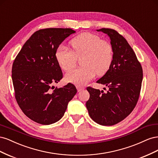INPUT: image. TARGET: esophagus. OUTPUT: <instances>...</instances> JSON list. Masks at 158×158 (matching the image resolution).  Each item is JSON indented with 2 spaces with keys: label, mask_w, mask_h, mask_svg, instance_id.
I'll use <instances>...</instances> for the list:
<instances>
[{
  "label": "esophagus",
  "mask_w": 158,
  "mask_h": 158,
  "mask_svg": "<svg viewBox=\"0 0 158 158\" xmlns=\"http://www.w3.org/2000/svg\"><path fill=\"white\" fill-rule=\"evenodd\" d=\"M76 88H77L78 92H81L82 90L84 89V87H81V86H79V85H77V86H76Z\"/></svg>",
  "instance_id": "obj_1"
}]
</instances>
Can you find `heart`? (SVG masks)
<instances>
[{
  "instance_id": "1",
  "label": "heart",
  "mask_w": 158,
  "mask_h": 158,
  "mask_svg": "<svg viewBox=\"0 0 158 158\" xmlns=\"http://www.w3.org/2000/svg\"><path fill=\"white\" fill-rule=\"evenodd\" d=\"M72 51L59 46L55 58L61 69L69 71L76 64V58L81 56V68L72 70L65 76L66 81L77 85L87 84L96 74H106L113 59L112 45L93 33L84 32L76 36L70 42Z\"/></svg>"
}]
</instances>
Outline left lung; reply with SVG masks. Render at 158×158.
Listing matches in <instances>:
<instances>
[{"mask_svg":"<svg viewBox=\"0 0 158 158\" xmlns=\"http://www.w3.org/2000/svg\"><path fill=\"white\" fill-rule=\"evenodd\" d=\"M111 40L113 59L109 69L97 82L109 90L88 87L89 99L85 103L91 118L99 125L111 126L125 119L135 107L143 78L142 68L135 52L121 35L114 30H97Z\"/></svg>","mask_w":158,"mask_h":158,"instance_id":"1","label":"left lung"}]
</instances>
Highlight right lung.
Masks as SVG:
<instances>
[{"label": "right lung", "mask_w": 158, "mask_h": 158, "mask_svg": "<svg viewBox=\"0 0 158 158\" xmlns=\"http://www.w3.org/2000/svg\"><path fill=\"white\" fill-rule=\"evenodd\" d=\"M75 32L70 28L38 30L25 43L14 61L12 79L16 102L23 113L37 123L47 125L59 121L77 92L70 83L63 88L52 85L63 78L56 50Z\"/></svg>", "instance_id": "add662e5"}]
</instances>
